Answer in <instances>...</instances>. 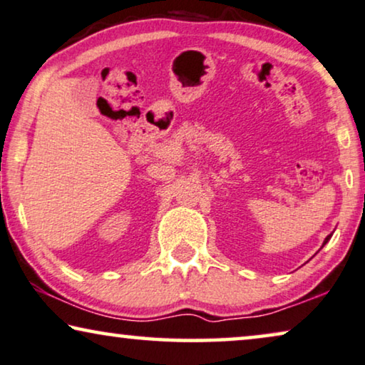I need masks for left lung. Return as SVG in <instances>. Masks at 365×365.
Segmentation results:
<instances>
[{"label": "left lung", "instance_id": "1", "mask_svg": "<svg viewBox=\"0 0 365 365\" xmlns=\"http://www.w3.org/2000/svg\"><path fill=\"white\" fill-rule=\"evenodd\" d=\"M331 236H332V235H329V236H326V240H324V243H322V246H324V245L327 243V241H329V238H331Z\"/></svg>", "mask_w": 365, "mask_h": 365}]
</instances>
